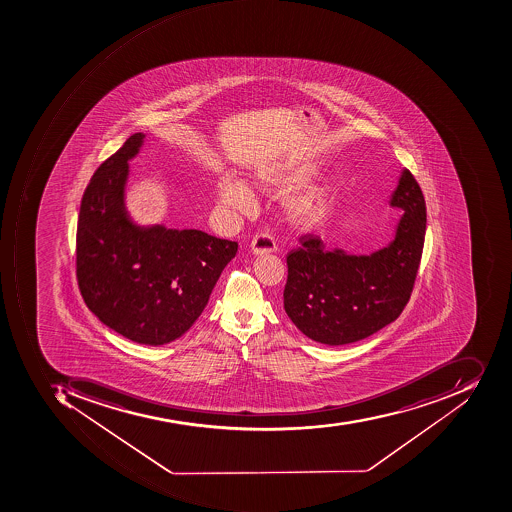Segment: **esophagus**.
Returning a JSON list of instances; mask_svg holds the SVG:
<instances>
[{"instance_id":"esophagus-1","label":"esophagus","mask_w":512,"mask_h":512,"mask_svg":"<svg viewBox=\"0 0 512 512\" xmlns=\"http://www.w3.org/2000/svg\"><path fill=\"white\" fill-rule=\"evenodd\" d=\"M251 249L255 255H263L275 252L277 246H275V240L269 233H258L252 240Z\"/></svg>"}]
</instances>
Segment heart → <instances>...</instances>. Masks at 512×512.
Masks as SVG:
<instances>
[{
    "mask_svg": "<svg viewBox=\"0 0 512 512\" xmlns=\"http://www.w3.org/2000/svg\"><path fill=\"white\" fill-rule=\"evenodd\" d=\"M307 179L304 171L271 170L260 174L255 184L263 191H288L296 188ZM219 204L227 213H249L254 208V194L243 180L224 176L219 180ZM327 210V194L321 188L294 194L285 202V212L289 221L299 226H310L324 216Z\"/></svg>",
    "mask_w": 512,
    "mask_h": 512,
    "instance_id": "obj_1",
    "label": "heart"
}]
</instances>
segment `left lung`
I'll return each mask as SVG.
<instances>
[{
    "instance_id": "1",
    "label": "left lung",
    "mask_w": 512,
    "mask_h": 512,
    "mask_svg": "<svg viewBox=\"0 0 512 512\" xmlns=\"http://www.w3.org/2000/svg\"><path fill=\"white\" fill-rule=\"evenodd\" d=\"M403 210L395 238L371 255L327 251L307 233L289 252L283 307L313 341L342 346L394 322L408 304L422 257L427 207L417 180L403 171L391 199Z\"/></svg>"
}]
</instances>
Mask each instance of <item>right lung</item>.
<instances>
[{"mask_svg": "<svg viewBox=\"0 0 512 512\" xmlns=\"http://www.w3.org/2000/svg\"><path fill=\"white\" fill-rule=\"evenodd\" d=\"M145 135H131L101 163L82 196L76 275L84 302L124 338L163 346L201 316L237 241L202 230L140 227L124 207L129 165Z\"/></svg>", "mask_w": 512, "mask_h": 512, "instance_id": "1", "label": "right lung"}]
</instances>
